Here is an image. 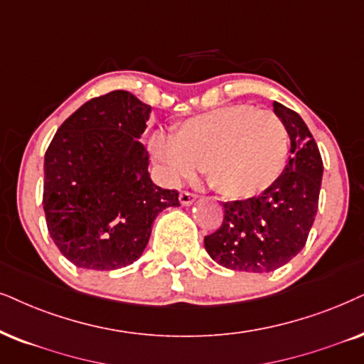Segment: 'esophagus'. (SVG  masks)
I'll return each instance as SVG.
<instances>
[{
    "label": "esophagus",
    "instance_id": "esophagus-1",
    "mask_svg": "<svg viewBox=\"0 0 364 364\" xmlns=\"http://www.w3.org/2000/svg\"><path fill=\"white\" fill-rule=\"evenodd\" d=\"M195 200H196V195H193V193H190V191L179 193V203H181L183 206H190Z\"/></svg>",
    "mask_w": 364,
    "mask_h": 364
}]
</instances>
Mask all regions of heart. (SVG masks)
Masks as SVG:
<instances>
[{
    "label": "heart",
    "instance_id": "b5f03b06",
    "mask_svg": "<svg viewBox=\"0 0 364 364\" xmlns=\"http://www.w3.org/2000/svg\"><path fill=\"white\" fill-rule=\"evenodd\" d=\"M151 153L173 185L205 169L210 186L228 200H250L282 176L289 134L272 110L233 104L186 119L174 136L156 132Z\"/></svg>",
    "mask_w": 364,
    "mask_h": 364
}]
</instances>
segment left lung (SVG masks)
Wrapping results in <instances>:
<instances>
[{
  "label": "left lung",
  "mask_w": 364,
  "mask_h": 364,
  "mask_svg": "<svg viewBox=\"0 0 364 364\" xmlns=\"http://www.w3.org/2000/svg\"><path fill=\"white\" fill-rule=\"evenodd\" d=\"M291 137L282 176L260 196L227 201L222 227L205 237L208 255L240 272H272L306 245L319 205L323 159L314 137L297 112L274 102Z\"/></svg>",
  "instance_id": "1"
}]
</instances>
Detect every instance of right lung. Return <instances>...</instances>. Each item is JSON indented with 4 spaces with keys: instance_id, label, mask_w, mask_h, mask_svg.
Returning <instances> with one entry per match:
<instances>
[{
    "instance_id": "right-lung-1",
    "label": "right lung",
    "mask_w": 364,
    "mask_h": 364,
    "mask_svg": "<svg viewBox=\"0 0 364 364\" xmlns=\"http://www.w3.org/2000/svg\"><path fill=\"white\" fill-rule=\"evenodd\" d=\"M151 105L112 90L80 105L45 153L43 210L62 255L80 269L131 265L148 245L153 223L176 190L156 186L141 144Z\"/></svg>"
}]
</instances>
